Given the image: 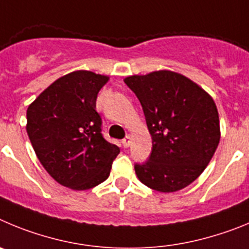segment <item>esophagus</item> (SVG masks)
Masks as SVG:
<instances>
[{
  "label": "esophagus",
  "instance_id": "34e87169",
  "mask_svg": "<svg viewBox=\"0 0 249 249\" xmlns=\"http://www.w3.org/2000/svg\"><path fill=\"white\" fill-rule=\"evenodd\" d=\"M122 142H123V145H124V147H129L130 144H131V136L127 135L126 138L123 139Z\"/></svg>",
  "mask_w": 249,
  "mask_h": 249
}]
</instances>
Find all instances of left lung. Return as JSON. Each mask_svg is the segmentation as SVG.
<instances>
[{
  "label": "left lung",
  "mask_w": 249,
  "mask_h": 249,
  "mask_svg": "<svg viewBox=\"0 0 249 249\" xmlns=\"http://www.w3.org/2000/svg\"><path fill=\"white\" fill-rule=\"evenodd\" d=\"M152 139L149 160L135 165L139 180L155 191L185 189L203 172L221 139L216 103L205 89L176 71L130 75Z\"/></svg>",
  "instance_id": "obj_1"
}]
</instances>
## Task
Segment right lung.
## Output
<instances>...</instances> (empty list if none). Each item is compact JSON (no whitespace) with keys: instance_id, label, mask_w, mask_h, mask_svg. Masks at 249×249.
<instances>
[{"instance_id":"1","label":"right lung","mask_w":249,"mask_h":249,"mask_svg":"<svg viewBox=\"0 0 249 249\" xmlns=\"http://www.w3.org/2000/svg\"><path fill=\"white\" fill-rule=\"evenodd\" d=\"M108 75L75 71L58 78L27 109L26 130L42 166L64 187L83 191L109 178L120 149L102 135L95 110Z\"/></svg>"}]
</instances>
